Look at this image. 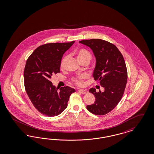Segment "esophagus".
<instances>
[{"instance_id": "obj_1", "label": "esophagus", "mask_w": 154, "mask_h": 154, "mask_svg": "<svg viewBox=\"0 0 154 154\" xmlns=\"http://www.w3.org/2000/svg\"><path fill=\"white\" fill-rule=\"evenodd\" d=\"M78 91L82 94H85L88 93V91H87V90H86V89L85 90V89H79Z\"/></svg>"}]
</instances>
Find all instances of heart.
Returning a JSON list of instances; mask_svg holds the SVG:
<instances>
[{"mask_svg":"<svg viewBox=\"0 0 154 154\" xmlns=\"http://www.w3.org/2000/svg\"><path fill=\"white\" fill-rule=\"evenodd\" d=\"M76 56L78 57V59L79 60V61L81 62L82 61H85V60H87L88 61H90V60L91 59V54L85 49L83 48H80L78 49L76 51ZM67 56H64L63 59L61 61V64H60V67L61 68H63L64 66H65V63L66 62L67 60ZM86 78L85 75H79L76 78H74V79H72L73 82L75 84H76L78 86H82L83 85V79Z\"/></svg>","mask_w":154,"mask_h":154,"instance_id":"heart-1","label":"heart"}]
</instances>
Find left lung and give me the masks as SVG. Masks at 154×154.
<instances>
[{"mask_svg": "<svg viewBox=\"0 0 154 154\" xmlns=\"http://www.w3.org/2000/svg\"><path fill=\"white\" fill-rule=\"evenodd\" d=\"M90 48L96 59L94 79L98 80L105 88L103 92H96L91 88L89 92L94 94V104L87 105V110L96 115H105L111 112L120 101L127 82V69L125 60L114 44L100 39L79 41Z\"/></svg>", "mask_w": 154, "mask_h": 154, "instance_id": "obj_1", "label": "left lung"}]
</instances>
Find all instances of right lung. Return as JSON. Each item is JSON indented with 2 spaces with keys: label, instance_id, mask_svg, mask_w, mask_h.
Returning <instances> with one entry per match:
<instances>
[{
  "label": "right lung",
  "instance_id": "right-lung-1",
  "mask_svg": "<svg viewBox=\"0 0 154 154\" xmlns=\"http://www.w3.org/2000/svg\"><path fill=\"white\" fill-rule=\"evenodd\" d=\"M75 41L49 43L38 47L29 57L24 69V83L27 94L34 106L41 113L54 117L67 107L69 97L75 90L69 86L60 91L50 81L60 72L63 54Z\"/></svg>",
  "mask_w": 154,
  "mask_h": 154
}]
</instances>
